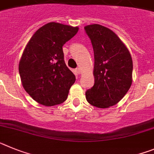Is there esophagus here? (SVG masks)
Masks as SVG:
<instances>
[{"label":"esophagus","mask_w":154,"mask_h":154,"mask_svg":"<svg viewBox=\"0 0 154 154\" xmlns=\"http://www.w3.org/2000/svg\"><path fill=\"white\" fill-rule=\"evenodd\" d=\"M76 72L77 73V74H81L82 70H81V68H77V69H76Z\"/></svg>","instance_id":"34e87169"}]
</instances>
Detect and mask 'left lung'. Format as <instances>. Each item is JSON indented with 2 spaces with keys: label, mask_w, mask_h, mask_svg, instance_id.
Wrapping results in <instances>:
<instances>
[{
  "label": "left lung",
  "mask_w": 154,
  "mask_h": 154,
  "mask_svg": "<svg viewBox=\"0 0 154 154\" xmlns=\"http://www.w3.org/2000/svg\"><path fill=\"white\" fill-rule=\"evenodd\" d=\"M94 55V85L85 93L89 104L108 109L119 102L133 82V60L117 35L97 24L87 25Z\"/></svg>",
  "instance_id": "8db88e82"
}]
</instances>
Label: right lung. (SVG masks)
Instances as JSON below:
<instances>
[{
  "instance_id": "obj_1",
  "label": "right lung",
  "mask_w": 154,
  "mask_h": 154,
  "mask_svg": "<svg viewBox=\"0 0 154 154\" xmlns=\"http://www.w3.org/2000/svg\"><path fill=\"white\" fill-rule=\"evenodd\" d=\"M79 28L49 22L29 39L18 65L21 84L33 99L45 106L61 104L67 98L76 77L64 61L63 45Z\"/></svg>"
}]
</instances>
